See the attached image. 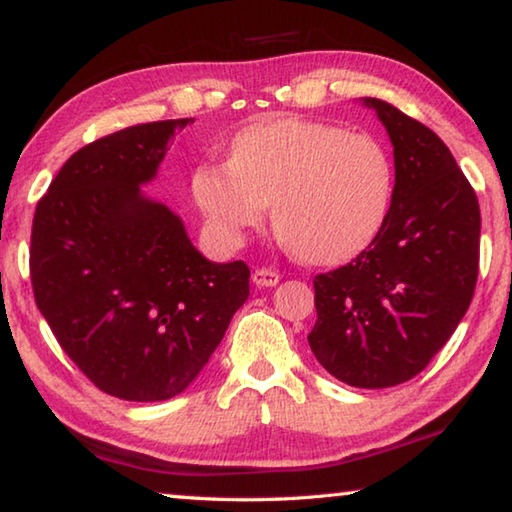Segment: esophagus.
Returning <instances> with one entry per match:
<instances>
[{
	"instance_id": "obj_1",
	"label": "esophagus",
	"mask_w": 512,
	"mask_h": 512,
	"mask_svg": "<svg viewBox=\"0 0 512 512\" xmlns=\"http://www.w3.org/2000/svg\"><path fill=\"white\" fill-rule=\"evenodd\" d=\"M277 282H280V273L271 271V268H257L253 273L255 287H275Z\"/></svg>"
}]
</instances>
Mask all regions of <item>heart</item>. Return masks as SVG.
I'll return each mask as SVG.
<instances>
[{
    "instance_id": "heart-1",
    "label": "heart",
    "mask_w": 512,
    "mask_h": 512,
    "mask_svg": "<svg viewBox=\"0 0 512 512\" xmlns=\"http://www.w3.org/2000/svg\"><path fill=\"white\" fill-rule=\"evenodd\" d=\"M192 194L219 244L235 248L264 223L311 264H339L384 228L395 164L377 137L325 121L266 119L244 128L228 162L196 167Z\"/></svg>"
}]
</instances>
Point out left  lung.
<instances>
[{
    "label": "left lung",
    "instance_id": "obj_1",
    "mask_svg": "<svg viewBox=\"0 0 512 512\" xmlns=\"http://www.w3.org/2000/svg\"><path fill=\"white\" fill-rule=\"evenodd\" d=\"M393 144L395 194L357 259L314 280L309 348L357 388L409 381L454 334L479 275L481 212L445 142L391 103L363 97Z\"/></svg>",
    "mask_w": 512,
    "mask_h": 512
}]
</instances>
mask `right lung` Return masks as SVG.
I'll list each match as a JSON object with an SVG mask.
<instances>
[{
	"instance_id": "1",
	"label": "right lung",
	"mask_w": 512,
	"mask_h": 512,
	"mask_svg": "<svg viewBox=\"0 0 512 512\" xmlns=\"http://www.w3.org/2000/svg\"><path fill=\"white\" fill-rule=\"evenodd\" d=\"M187 124L151 121L83 146L33 216L40 314L83 375L119 400L183 393L250 296L244 262L205 259L183 219L142 192Z\"/></svg>"
}]
</instances>
